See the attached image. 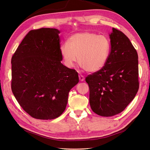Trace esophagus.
Masks as SVG:
<instances>
[{
    "label": "esophagus",
    "mask_w": 150,
    "mask_h": 150,
    "mask_svg": "<svg viewBox=\"0 0 150 150\" xmlns=\"http://www.w3.org/2000/svg\"><path fill=\"white\" fill-rule=\"evenodd\" d=\"M79 80L81 81H84V77L83 75H79Z\"/></svg>",
    "instance_id": "34e87169"
}]
</instances>
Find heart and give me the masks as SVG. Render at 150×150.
<instances>
[{
    "instance_id": "obj_1",
    "label": "heart",
    "mask_w": 150,
    "mask_h": 150,
    "mask_svg": "<svg viewBox=\"0 0 150 150\" xmlns=\"http://www.w3.org/2000/svg\"><path fill=\"white\" fill-rule=\"evenodd\" d=\"M111 46L108 36L83 32L71 36L69 43L61 45L60 52L67 67H73L78 57L79 64L86 71L96 72L106 64Z\"/></svg>"
}]
</instances>
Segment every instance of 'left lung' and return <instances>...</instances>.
<instances>
[{"instance_id": "left-lung-1", "label": "left lung", "mask_w": 150, "mask_h": 150, "mask_svg": "<svg viewBox=\"0 0 150 150\" xmlns=\"http://www.w3.org/2000/svg\"><path fill=\"white\" fill-rule=\"evenodd\" d=\"M111 52L102 69L86 78L91 110L101 116L119 114L133 101L139 89L138 56L128 38L112 28Z\"/></svg>"}]
</instances>
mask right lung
Masks as SVG:
<instances>
[{
	"label": "right lung",
	"instance_id": "1",
	"mask_svg": "<svg viewBox=\"0 0 150 150\" xmlns=\"http://www.w3.org/2000/svg\"><path fill=\"white\" fill-rule=\"evenodd\" d=\"M59 33L52 28L31 30L12 57V91L22 108L35 119L61 116L69 91L79 83L76 70L61 62Z\"/></svg>",
	"mask_w": 150,
	"mask_h": 150
}]
</instances>
